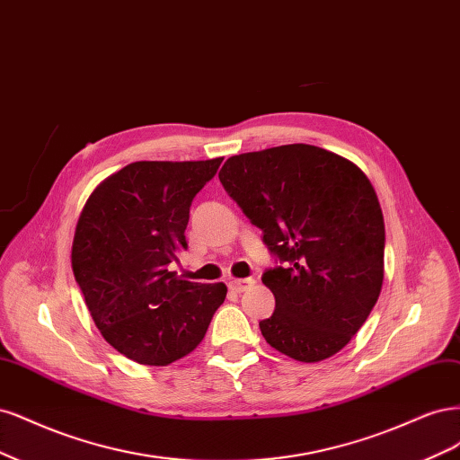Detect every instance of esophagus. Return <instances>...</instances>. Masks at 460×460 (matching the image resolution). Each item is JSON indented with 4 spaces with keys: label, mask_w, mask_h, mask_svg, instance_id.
<instances>
[{
    "label": "esophagus",
    "mask_w": 460,
    "mask_h": 460,
    "mask_svg": "<svg viewBox=\"0 0 460 460\" xmlns=\"http://www.w3.org/2000/svg\"><path fill=\"white\" fill-rule=\"evenodd\" d=\"M254 283H256V280L252 279V277H248V279H233V280H229V288L234 290V292H244L246 288L254 287Z\"/></svg>",
    "instance_id": "esophagus-1"
}]
</instances>
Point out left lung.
Wrapping results in <instances>:
<instances>
[{
    "instance_id": "1",
    "label": "left lung",
    "mask_w": 460,
    "mask_h": 460,
    "mask_svg": "<svg viewBox=\"0 0 460 460\" xmlns=\"http://www.w3.org/2000/svg\"><path fill=\"white\" fill-rule=\"evenodd\" d=\"M227 195L285 265L261 275L275 311L260 321L271 348L304 363L342 349L373 311L384 280V217L353 162L294 143L231 156Z\"/></svg>"
}]
</instances>
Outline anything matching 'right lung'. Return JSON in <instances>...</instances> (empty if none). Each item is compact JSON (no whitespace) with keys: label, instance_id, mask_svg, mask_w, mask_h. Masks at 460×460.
<instances>
[{"label":"right lung","instance_id":"1","mask_svg":"<svg viewBox=\"0 0 460 460\" xmlns=\"http://www.w3.org/2000/svg\"><path fill=\"white\" fill-rule=\"evenodd\" d=\"M221 160L133 162L87 199L72 271L107 342L139 365L185 358L224 304V283H190L170 263L187 248L189 208Z\"/></svg>","mask_w":460,"mask_h":460}]
</instances>
